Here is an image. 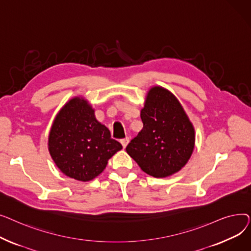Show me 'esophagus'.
Here are the masks:
<instances>
[{"label": "esophagus", "mask_w": 251, "mask_h": 251, "mask_svg": "<svg viewBox=\"0 0 251 251\" xmlns=\"http://www.w3.org/2000/svg\"><path fill=\"white\" fill-rule=\"evenodd\" d=\"M121 144H122V147L125 149L126 147H127V144L129 143V138L128 137H126V138H123V139H121Z\"/></svg>", "instance_id": "1"}]
</instances>
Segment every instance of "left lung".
<instances>
[{"mask_svg": "<svg viewBox=\"0 0 251 251\" xmlns=\"http://www.w3.org/2000/svg\"><path fill=\"white\" fill-rule=\"evenodd\" d=\"M140 118L143 128L127 146V153L152 177L179 172L192 154L195 131L178 99L162 86L151 87Z\"/></svg>", "mask_w": 251, "mask_h": 251, "instance_id": "left-lung-1", "label": "left lung"}]
</instances>
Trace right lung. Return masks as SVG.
Segmentation results:
<instances>
[{
  "instance_id": "add662e5",
  "label": "right lung",
  "mask_w": 251,
  "mask_h": 251,
  "mask_svg": "<svg viewBox=\"0 0 251 251\" xmlns=\"http://www.w3.org/2000/svg\"><path fill=\"white\" fill-rule=\"evenodd\" d=\"M49 151L61 172L78 181H90L122 149L100 124L95 110L80 97L71 99L57 114L49 134Z\"/></svg>"
}]
</instances>
